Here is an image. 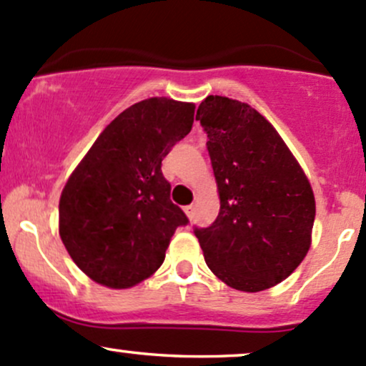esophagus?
I'll return each instance as SVG.
<instances>
[{
	"mask_svg": "<svg viewBox=\"0 0 366 366\" xmlns=\"http://www.w3.org/2000/svg\"><path fill=\"white\" fill-rule=\"evenodd\" d=\"M184 212H186L187 217H192V214H194V204H187V207H184Z\"/></svg>",
	"mask_w": 366,
	"mask_h": 366,
	"instance_id": "obj_1",
	"label": "esophagus"
}]
</instances>
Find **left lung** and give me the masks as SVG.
<instances>
[{
	"mask_svg": "<svg viewBox=\"0 0 366 366\" xmlns=\"http://www.w3.org/2000/svg\"><path fill=\"white\" fill-rule=\"evenodd\" d=\"M196 119L219 189L220 210L194 227L207 266L242 292H260L292 274L311 247V184L271 123L248 104L208 95Z\"/></svg>",
	"mask_w": 366,
	"mask_h": 366,
	"instance_id": "left-lung-1",
	"label": "left lung"
}]
</instances>
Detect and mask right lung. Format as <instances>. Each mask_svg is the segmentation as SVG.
<instances>
[{"label": "right lung", "mask_w": 366, "mask_h": 366, "mask_svg": "<svg viewBox=\"0 0 366 366\" xmlns=\"http://www.w3.org/2000/svg\"><path fill=\"white\" fill-rule=\"evenodd\" d=\"M194 104L140 100L104 128L64 186L59 234L83 272L130 288L164 260L175 229L189 222L170 199L162 162L191 132Z\"/></svg>", "instance_id": "add662e5"}]
</instances>
